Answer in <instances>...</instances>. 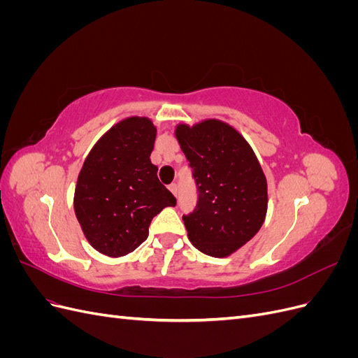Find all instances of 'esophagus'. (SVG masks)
Instances as JSON below:
<instances>
[{
    "label": "esophagus",
    "instance_id": "34e87169",
    "mask_svg": "<svg viewBox=\"0 0 358 358\" xmlns=\"http://www.w3.org/2000/svg\"><path fill=\"white\" fill-rule=\"evenodd\" d=\"M169 189H170L173 196L178 197V185H176V183H171V185H169Z\"/></svg>",
    "mask_w": 358,
    "mask_h": 358
}]
</instances>
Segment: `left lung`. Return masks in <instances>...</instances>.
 I'll return each instance as SVG.
<instances>
[{
    "label": "left lung",
    "mask_w": 358,
    "mask_h": 358,
    "mask_svg": "<svg viewBox=\"0 0 358 358\" xmlns=\"http://www.w3.org/2000/svg\"><path fill=\"white\" fill-rule=\"evenodd\" d=\"M175 136L199 188L196 210L182 218L188 239L206 255L229 257L266 220L264 171L245 137L220 119L179 124Z\"/></svg>",
    "instance_id": "left-lung-1"
}]
</instances>
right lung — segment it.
Masks as SVG:
<instances>
[{"mask_svg": "<svg viewBox=\"0 0 358 358\" xmlns=\"http://www.w3.org/2000/svg\"><path fill=\"white\" fill-rule=\"evenodd\" d=\"M155 137L149 117H125L99 138L79 171L76 218L86 241L107 257L133 252L148 239L154 216L176 206L150 162Z\"/></svg>", "mask_w": 358, "mask_h": 358, "instance_id": "obj_1", "label": "right lung"}]
</instances>
